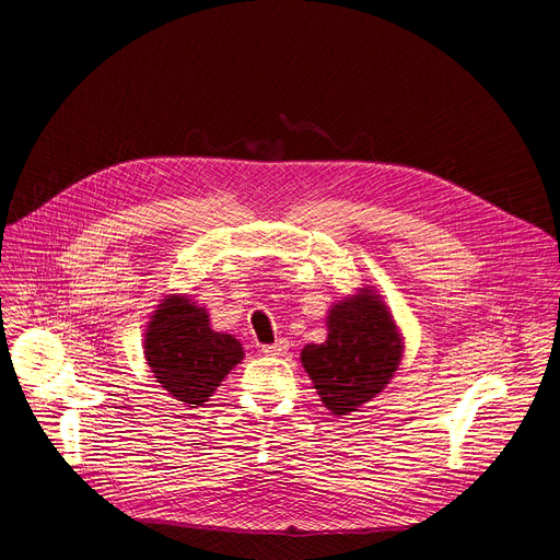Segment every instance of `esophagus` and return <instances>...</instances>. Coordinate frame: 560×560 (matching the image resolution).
Masks as SVG:
<instances>
[{"instance_id":"obj_1","label":"esophagus","mask_w":560,"mask_h":560,"mask_svg":"<svg viewBox=\"0 0 560 560\" xmlns=\"http://www.w3.org/2000/svg\"><path fill=\"white\" fill-rule=\"evenodd\" d=\"M288 349H290V342H288L285 338H279V340L272 342V345H262V347H260L262 354H268V357H285Z\"/></svg>"}]
</instances>
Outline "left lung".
Masks as SVG:
<instances>
[{"instance_id":"8db88e82","label":"left lung","mask_w":560,"mask_h":560,"mask_svg":"<svg viewBox=\"0 0 560 560\" xmlns=\"http://www.w3.org/2000/svg\"><path fill=\"white\" fill-rule=\"evenodd\" d=\"M329 336L302 349V365L334 416H347L386 388L399 359L401 340L384 302L374 292L336 304Z\"/></svg>"}]
</instances>
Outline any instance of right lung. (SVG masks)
<instances>
[{
	"label": "right lung",
	"instance_id": "right-lung-1",
	"mask_svg": "<svg viewBox=\"0 0 560 560\" xmlns=\"http://www.w3.org/2000/svg\"><path fill=\"white\" fill-rule=\"evenodd\" d=\"M144 359L161 388L195 408L243 361V347L233 336L213 331L209 315L195 302L172 295L147 327Z\"/></svg>",
	"mask_w": 560,
	"mask_h": 560
}]
</instances>
